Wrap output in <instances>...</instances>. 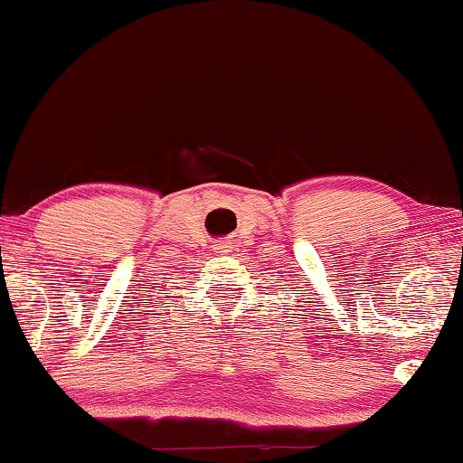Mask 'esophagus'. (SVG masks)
Wrapping results in <instances>:
<instances>
[{
  "mask_svg": "<svg viewBox=\"0 0 463 463\" xmlns=\"http://www.w3.org/2000/svg\"><path fill=\"white\" fill-rule=\"evenodd\" d=\"M233 249V244L230 241H219L214 244V250L216 253H230V250Z\"/></svg>",
  "mask_w": 463,
  "mask_h": 463,
  "instance_id": "1",
  "label": "esophagus"
}]
</instances>
